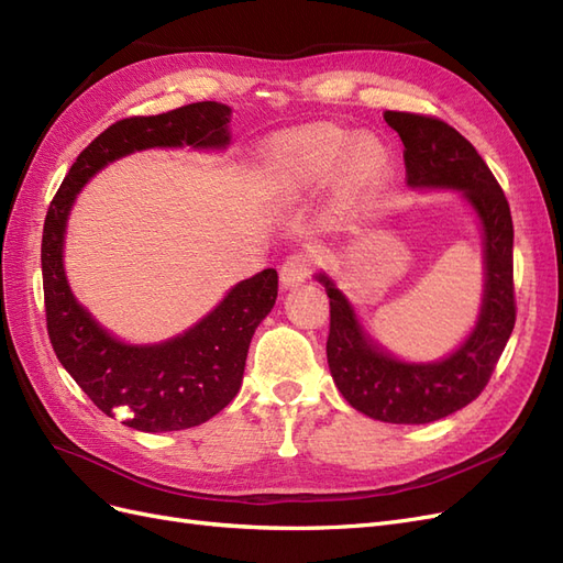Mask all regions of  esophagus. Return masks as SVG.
<instances>
[{
	"instance_id": "esophagus-1",
	"label": "esophagus",
	"mask_w": 563,
	"mask_h": 563,
	"mask_svg": "<svg viewBox=\"0 0 563 563\" xmlns=\"http://www.w3.org/2000/svg\"><path fill=\"white\" fill-rule=\"evenodd\" d=\"M310 272H312V255H308V253L288 255V258L282 265V269H279L282 288L300 286L305 279L310 277Z\"/></svg>"
}]
</instances>
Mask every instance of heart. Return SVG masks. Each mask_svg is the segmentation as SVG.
Segmentation results:
<instances>
[{
    "instance_id": "b5f03b06",
    "label": "heart",
    "mask_w": 563,
    "mask_h": 563,
    "mask_svg": "<svg viewBox=\"0 0 563 563\" xmlns=\"http://www.w3.org/2000/svg\"><path fill=\"white\" fill-rule=\"evenodd\" d=\"M338 168V199L356 209L385 183L391 155L376 133H352L340 126H310L284 133L263 150L261 174L282 197H298L327 180Z\"/></svg>"
}]
</instances>
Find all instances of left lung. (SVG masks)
Listing matches in <instances>:
<instances>
[{
	"label": "left lung",
	"mask_w": 563,
	"mask_h": 563,
	"mask_svg": "<svg viewBox=\"0 0 563 563\" xmlns=\"http://www.w3.org/2000/svg\"><path fill=\"white\" fill-rule=\"evenodd\" d=\"M383 117L404 143L406 185L411 190H455L476 216L484 246L479 314L451 354L437 362H406L366 331L333 277L327 272L314 277L331 298L327 356L340 395L373 420L424 424L460 411L482 395L512 335L515 228L498 180L453 126L411 112L387 110Z\"/></svg>",
	"instance_id": "1"
}]
</instances>
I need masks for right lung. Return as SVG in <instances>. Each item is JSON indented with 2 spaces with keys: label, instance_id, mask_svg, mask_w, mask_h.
<instances>
[{
  "label": "right lung",
  "instance_id": "right-lung-1",
  "mask_svg": "<svg viewBox=\"0 0 563 563\" xmlns=\"http://www.w3.org/2000/svg\"><path fill=\"white\" fill-rule=\"evenodd\" d=\"M232 108L203 100L155 117H131L81 152L51 201L42 236L46 329L63 368L106 416L124 411L139 432H178L211 420L242 387L251 338L275 308L277 269L234 284L190 329L135 345L119 340L75 298L65 275V234L75 199L98 172L133 152L230 145Z\"/></svg>",
  "mask_w": 563,
  "mask_h": 563
}]
</instances>
